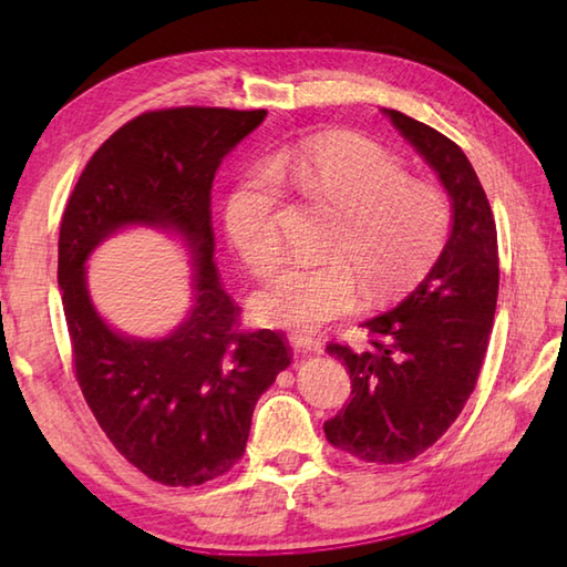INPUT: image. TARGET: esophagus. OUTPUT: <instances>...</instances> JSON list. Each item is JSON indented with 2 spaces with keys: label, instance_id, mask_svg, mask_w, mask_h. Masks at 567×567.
<instances>
[{
  "label": "esophagus",
  "instance_id": "esophagus-1",
  "mask_svg": "<svg viewBox=\"0 0 567 567\" xmlns=\"http://www.w3.org/2000/svg\"><path fill=\"white\" fill-rule=\"evenodd\" d=\"M290 341L295 346V351L302 353V355H307V353H321V341L311 339V336H307V333H292Z\"/></svg>",
  "mask_w": 567,
  "mask_h": 567
}]
</instances>
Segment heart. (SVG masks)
Instances as JSON below:
<instances>
[{
    "label": "heart",
    "instance_id": "obj_1",
    "mask_svg": "<svg viewBox=\"0 0 567 567\" xmlns=\"http://www.w3.org/2000/svg\"><path fill=\"white\" fill-rule=\"evenodd\" d=\"M282 185L331 204L341 224L331 262L287 265L250 297L252 317L265 327L311 333L351 315L360 302L355 269L372 297L400 292L431 268L449 238L451 204L439 185L412 179L394 155L365 138H309L250 167L226 197V236L256 275L282 256Z\"/></svg>",
    "mask_w": 567,
    "mask_h": 567
}]
</instances>
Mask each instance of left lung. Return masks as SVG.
Returning <instances> with one entry per match:
<instances>
[{"label": "left lung", "mask_w": 567, "mask_h": 567, "mask_svg": "<svg viewBox=\"0 0 567 567\" xmlns=\"http://www.w3.org/2000/svg\"><path fill=\"white\" fill-rule=\"evenodd\" d=\"M384 114L449 189L453 231L416 290L363 323L365 351L327 343L353 390L323 433L358 461L396 465L431 449L475 390L495 321L499 250L495 214L461 146L402 112Z\"/></svg>", "instance_id": "1"}]
</instances>
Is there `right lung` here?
<instances>
[{
	"instance_id": "1",
	"label": "right lung",
	"mask_w": 567,
	"mask_h": 567,
	"mask_svg": "<svg viewBox=\"0 0 567 567\" xmlns=\"http://www.w3.org/2000/svg\"><path fill=\"white\" fill-rule=\"evenodd\" d=\"M265 114L224 106L143 112L84 165L60 221L58 282L75 380L114 449L167 487L228 473L244 457L260 394L292 363L285 333L244 329L212 262L214 173ZM126 223L173 225L196 250V305L161 342L114 334L83 287L91 248Z\"/></svg>"
}]
</instances>
